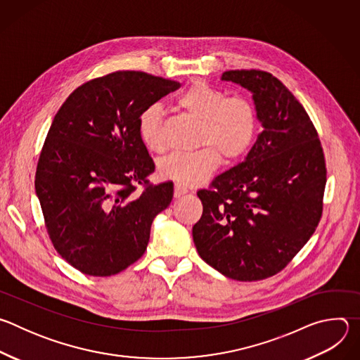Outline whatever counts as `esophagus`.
I'll list each match as a JSON object with an SVG mask.
<instances>
[{"instance_id": "1", "label": "esophagus", "mask_w": 360, "mask_h": 360, "mask_svg": "<svg viewBox=\"0 0 360 360\" xmlns=\"http://www.w3.org/2000/svg\"><path fill=\"white\" fill-rule=\"evenodd\" d=\"M186 192H188V189H186L185 186H182V185H179V184H175V189H174V196H175V198L184 196Z\"/></svg>"}]
</instances>
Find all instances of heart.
Here are the masks:
<instances>
[{
	"label": "heart",
	"instance_id": "b5f03b06",
	"mask_svg": "<svg viewBox=\"0 0 360 360\" xmlns=\"http://www.w3.org/2000/svg\"><path fill=\"white\" fill-rule=\"evenodd\" d=\"M176 107L200 122L198 146L192 153H172L158 164V175L182 186H198L226 164L240 160L252 146L258 131V115L252 102L226 94L207 82H192L176 99ZM138 131L145 146L165 150L164 120L160 105L146 107L138 118Z\"/></svg>",
	"mask_w": 360,
	"mask_h": 360
}]
</instances>
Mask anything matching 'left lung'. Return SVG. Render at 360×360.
<instances>
[{
  "mask_svg": "<svg viewBox=\"0 0 360 360\" xmlns=\"http://www.w3.org/2000/svg\"><path fill=\"white\" fill-rule=\"evenodd\" d=\"M221 79L252 94L262 132L212 189L198 191L203 212L192 236L200 258L224 276L261 281L282 271L315 232L325 157L309 115L272 74L235 70Z\"/></svg>",
  "mask_w": 360,
  "mask_h": 360,
  "instance_id": "obj_1",
  "label": "left lung"
}]
</instances>
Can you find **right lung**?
Instances as JSON below:
<instances>
[{"label":"right lung","mask_w":360,"mask_h":360,"mask_svg":"<svg viewBox=\"0 0 360 360\" xmlns=\"http://www.w3.org/2000/svg\"><path fill=\"white\" fill-rule=\"evenodd\" d=\"M179 82L117 71L78 86L48 131L35 192L54 248L75 269L111 276L143 255L150 225L174 184L149 185L155 171L138 131L139 114ZM143 183L142 194L134 185Z\"/></svg>","instance_id":"add662e5"}]
</instances>
